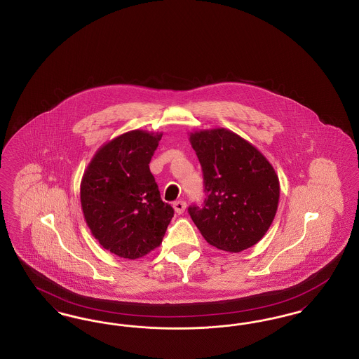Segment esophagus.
Here are the masks:
<instances>
[{"label": "esophagus", "mask_w": 359, "mask_h": 359, "mask_svg": "<svg viewBox=\"0 0 359 359\" xmlns=\"http://www.w3.org/2000/svg\"><path fill=\"white\" fill-rule=\"evenodd\" d=\"M186 202L184 201H177V202H175L173 203V208H175V211L177 212V214H183L184 212V210H186Z\"/></svg>", "instance_id": "34e87169"}]
</instances>
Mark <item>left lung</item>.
<instances>
[{"label":"left lung","instance_id":"1","mask_svg":"<svg viewBox=\"0 0 359 359\" xmlns=\"http://www.w3.org/2000/svg\"><path fill=\"white\" fill-rule=\"evenodd\" d=\"M205 176L203 207L188 212L203 238L217 249L252 248L273 222L280 182L269 160L237 133L214 128L189 133Z\"/></svg>","mask_w":359,"mask_h":359}]
</instances>
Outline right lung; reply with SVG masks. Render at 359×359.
Returning <instances> with one entry per match:
<instances>
[{"label": "right lung", "instance_id": "right-lung-1", "mask_svg": "<svg viewBox=\"0 0 359 359\" xmlns=\"http://www.w3.org/2000/svg\"><path fill=\"white\" fill-rule=\"evenodd\" d=\"M161 136L136 129L107 141L82 176L86 223L100 245L121 258L136 259L158 248L173 217L149 170Z\"/></svg>", "mask_w": 359, "mask_h": 359}]
</instances>
